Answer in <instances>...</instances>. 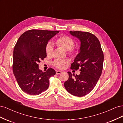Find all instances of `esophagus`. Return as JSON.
<instances>
[{"label": "esophagus", "instance_id": "34e87169", "mask_svg": "<svg viewBox=\"0 0 123 123\" xmlns=\"http://www.w3.org/2000/svg\"><path fill=\"white\" fill-rule=\"evenodd\" d=\"M62 72L61 71H56V74H57V75H58V74H61V73H62Z\"/></svg>", "mask_w": 123, "mask_h": 123}]
</instances>
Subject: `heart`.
<instances>
[{
    "label": "heart",
    "mask_w": 123,
    "mask_h": 123,
    "mask_svg": "<svg viewBox=\"0 0 123 123\" xmlns=\"http://www.w3.org/2000/svg\"><path fill=\"white\" fill-rule=\"evenodd\" d=\"M55 43L57 47L67 51L68 54L71 57H75L79 53V50L74 47V40L68 36L62 35L58 37L55 39ZM53 50V48L52 44L48 43L46 47V52L48 56H51ZM52 64L55 67L60 69H63L66 67L67 65L69 64V62L67 61L56 59L53 62Z\"/></svg>",
    "instance_id": "heart-1"
}]
</instances>
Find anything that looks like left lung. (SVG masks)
I'll return each mask as SVG.
<instances>
[{
  "mask_svg": "<svg viewBox=\"0 0 123 123\" xmlns=\"http://www.w3.org/2000/svg\"><path fill=\"white\" fill-rule=\"evenodd\" d=\"M72 35L80 41V52L71 64V69H80V75L72 76L68 72L69 79L64 83L68 92L81 97L90 93L94 88L101 75L104 54L99 41L96 37L88 32L70 31Z\"/></svg>",
  "mask_w": 123,
  "mask_h": 123,
  "instance_id": "1",
  "label": "left lung"
}]
</instances>
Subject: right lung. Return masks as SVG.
Wrapping results in <instances>:
<instances>
[{
  "instance_id": "1",
  "label": "right lung",
  "mask_w": 123,
  "mask_h": 123,
  "mask_svg": "<svg viewBox=\"0 0 123 123\" xmlns=\"http://www.w3.org/2000/svg\"><path fill=\"white\" fill-rule=\"evenodd\" d=\"M59 31L30 30L18 38L13 56V72L21 90L36 95L49 86V79L55 71L50 68L46 72L38 68V62L47 56L46 47L49 41Z\"/></svg>"
}]
</instances>
